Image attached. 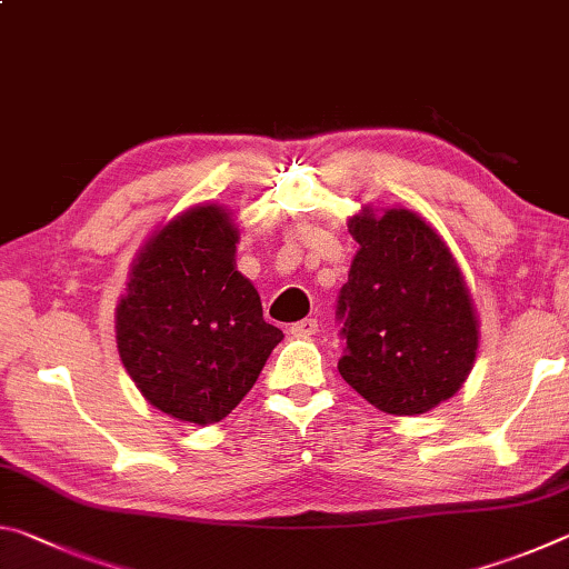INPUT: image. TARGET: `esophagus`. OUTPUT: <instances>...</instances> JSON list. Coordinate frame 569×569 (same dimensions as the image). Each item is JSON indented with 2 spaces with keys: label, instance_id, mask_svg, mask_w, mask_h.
Listing matches in <instances>:
<instances>
[{
  "label": "esophagus",
  "instance_id": "esophagus-1",
  "mask_svg": "<svg viewBox=\"0 0 569 569\" xmlns=\"http://www.w3.org/2000/svg\"><path fill=\"white\" fill-rule=\"evenodd\" d=\"M291 331L296 339H308V336H316V331H319V321L316 319H303V321H296L291 323Z\"/></svg>",
  "mask_w": 569,
  "mask_h": 569
}]
</instances>
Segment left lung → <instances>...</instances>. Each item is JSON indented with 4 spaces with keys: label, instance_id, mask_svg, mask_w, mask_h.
Listing matches in <instances>:
<instances>
[{
    "label": "left lung",
    "instance_id": "1",
    "mask_svg": "<svg viewBox=\"0 0 569 569\" xmlns=\"http://www.w3.org/2000/svg\"><path fill=\"white\" fill-rule=\"evenodd\" d=\"M349 230L359 253L336 298L339 373L387 413L435 409L461 389L477 356L465 278L445 240L409 210H366Z\"/></svg>",
    "mask_w": 569,
    "mask_h": 569
}]
</instances>
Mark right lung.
I'll return each mask as SVG.
<instances>
[{"label":"right lung","mask_w":569,"mask_h":569,"mask_svg":"<svg viewBox=\"0 0 569 569\" xmlns=\"http://www.w3.org/2000/svg\"><path fill=\"white\" fill-rule=\"evenodd\" d=\"M238 230L216 206L192 208L150 240L118 306V351L152 407L216 423L253 389L283 331L236 271Z\"/></svg>","instance_id":"right-lung-1"}]
</instances>
